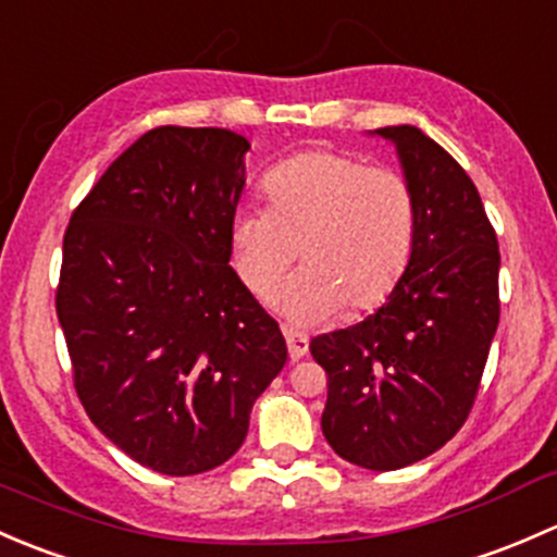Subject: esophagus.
<instances>
[{"instance_id": "esophagus-1", "label": "esophagus", "mask_w": 557, "mask_h": 557, "mask_svg": "<svg viewBox=\"0 0 557 557\" xmlns=\"http://www.w3.org/2000/svg\"><path fill=\"white\" fill-rule=\"evenodd\" d=\"M285 342H288V352H290V361H299V358L307 356V350H310V336L301 334V331L296 329H285Z\"/></svg>"}]
</instances>
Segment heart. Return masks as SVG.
Instances as JSON below:
<instances>
[{"label":"heart","mask_w":557,"mask_h":557,"mask_svg":"<svg viewBox=\"0 0 557 557\" xmlns=\"http://www.w3.org/2000/svg\"><path fill=\"white\" fill-rule=\"evenodd\" d=\"M267 207L232 221V256L252 296L274 290L301 247V267L277 294L290 323L314 325L342 307H377L401 280L414 245V196L393 166L336 150H307L263 177Z\"/></svg>","instance_id":"1"}]
</instances>
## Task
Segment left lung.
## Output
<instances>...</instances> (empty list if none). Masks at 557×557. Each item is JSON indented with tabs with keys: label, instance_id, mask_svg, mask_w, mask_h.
<instances>
[{
	"label": "left lung",
	"instance_id": "obj_1",
	"mask_svg": "<svg viewBox=\"0 0 557 557\" xmlns=\"http://www.w3.org/2000/svg\"><path fill=\"white\" fill-rule=\"evenodd\" d=\"M414 196V245L377 312L310 342L329 374L323 436L372 471L423 460L458 434L498 329L496 232L463 166L418 126H385Z\"/></svg>",
	"mask_w": 557,
	"mask_h": 557
}]
</instances>
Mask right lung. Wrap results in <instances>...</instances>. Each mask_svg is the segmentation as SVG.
I'll list each match as a JSON object with an SVG mask.
<instances>
[{
  "label": "right lung",
  "instance_id": "1",
  "mask_svg": "<svg viewBox=\"0 0 557 557\" xmlns=\"http://www.w3.org/2000/svg\"><path fill=\"white\" fill-rule=\"evenodd\" d=\"M247 150L228 128H150L64 234L55 314L75 391L107 440L159 474L226 463L288 358L228 267Z\"/></svg>",
  "mask_w": 557,
  "mask_h": 557
}]
</instances>
